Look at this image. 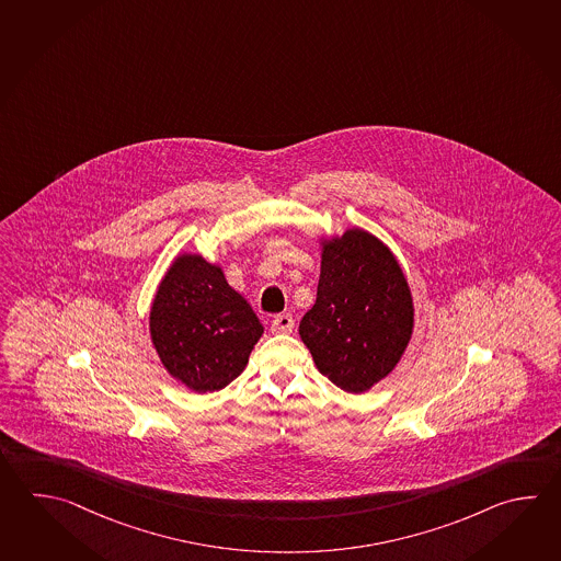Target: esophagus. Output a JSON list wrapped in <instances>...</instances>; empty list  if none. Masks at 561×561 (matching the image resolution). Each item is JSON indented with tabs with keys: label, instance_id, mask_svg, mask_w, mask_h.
Returning <instances> with one entry per match:
<instances>
[{
	"label": "esophagus",
	"instance_id": "1",
	"mask_svg": "<svg viewBox=\"0 0 561 561\" xmlns=\"http://www.w3.org/2000/svg\"><path fill=\"white\" fill-rule=\"evenodd\" d=\"M296 328V320L291 313H279L272 320V332L274 333H291Z\"/></svg>",
	"mask_w": 561,
	"mask_h": 561
}]
</instances>
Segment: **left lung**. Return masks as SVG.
<instances>
[{
	"label": "left lung",
	"mask_w": 561,
	"mask_h": 561,
	"mask_svg": "<svg viewBox=\"0 0 561 561\" xmlns=\"http://www.w3.org/2000/svg\"><path fill=\"white\" fill-rule=\"evenodd\" d=\"M412 330V294L393 253L364 229L325 241L318 298L299 323L320 374L367 391L398 366Z\"/></svg>",
	"instance_id": "left-lung-1"
}]
</instances>
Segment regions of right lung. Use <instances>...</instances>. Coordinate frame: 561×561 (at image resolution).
<instances>
[{
	"label": "right lung",
	"instance_id": "1",
	"mask_svg": "<svg viewBox=\"0 0 561 561\" xmlns=\"http://www.w3.org/2000/svg\"><path fill=\"white\" fill-rule=\"evenodd\" d=\"M149 332L173 378L206 393L240 376L263 325L252 306L229 287L218 265L185 253L161 279Z\"/></svg>",
	"mask_w": 561,
	"mask_h": 561
}]
</instances>
